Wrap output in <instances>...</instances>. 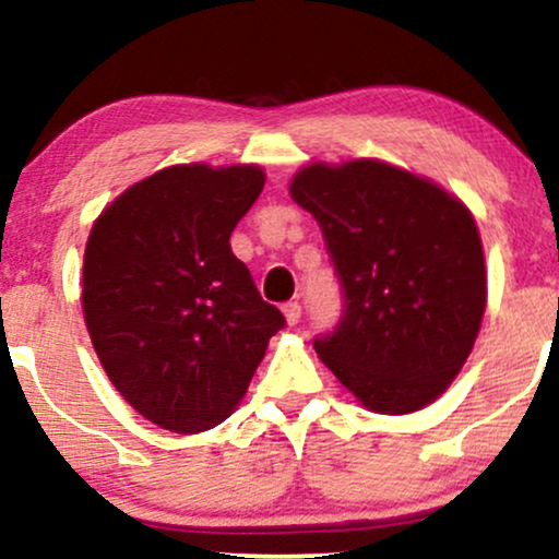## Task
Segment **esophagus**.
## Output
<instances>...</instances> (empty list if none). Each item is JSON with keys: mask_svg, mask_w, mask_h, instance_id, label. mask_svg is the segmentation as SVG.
Here are the masks:
<instances>
[{"mask_svg": "<svg viewBox=\"0 0 559 559\" xmlns=\"http://www.w3.org/2000/svg\"><path fill=\"white\" fill-rule=\"evenodd\" d=\"M282 313H285L287 324L295 326L300 321V313H304V308H300V304H295V300H290V304H285V308H282Z\"/></svg>", "mask_w": 559, "mask_h": 559, "instance_id": "obj_1", "label": "esophagus"}]
</instances>
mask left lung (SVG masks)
<instances>
[{
    "mask_svg": "<svg viewBox=\"0 0 559 559\" xmlns=\"http://www.w3.org/2000/svg\"><path fill=\"white\" fill-rule=\"evenodd\" d=\"M290 195L324 233L345 293L321 364L364 408L421 411L468 360L487 308L484 246L468 206L379 159L313 162Z\"/></svg>",
    "mask_w": 559,
    "mask_h": 559,
    "instance_id": "1",
    "label": "left lung"
}]
</instances>
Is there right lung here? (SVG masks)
Returning <instances> with one entry per match:
<instances>
[{"label":"right lung","mask_w":559,"mask_h":559,"mask_svg":"<svg viewBox=\"0 0 559 559\" xmlns=\"http://www.w3.org/2000/svg\"><path fill=\"white\" fill-rule=\"evenodd\" d=\"M259 164H175L96 216L83 253V317L115 390L177 435L214 429L246 397L285 326L229 235L264 188Z\"/></svg>","instance_id":"1"}]
</instances>
